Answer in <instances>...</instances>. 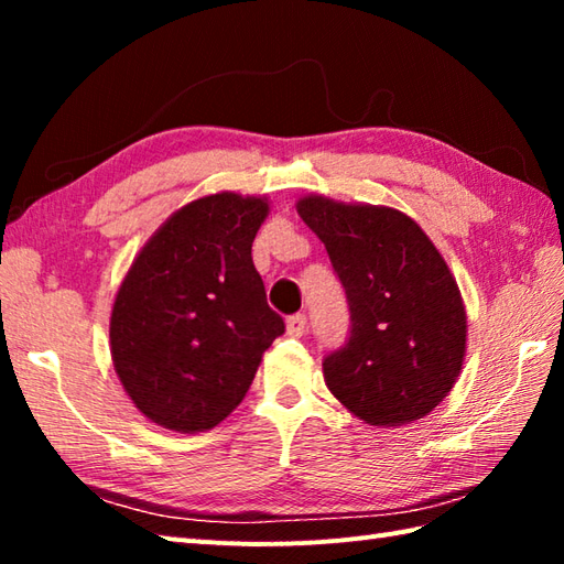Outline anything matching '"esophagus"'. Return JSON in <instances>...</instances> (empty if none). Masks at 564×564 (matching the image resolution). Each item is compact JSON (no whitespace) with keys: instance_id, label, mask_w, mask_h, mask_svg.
Instances as JSON below:
<instances>
[{"instance_id":"obj_1","label":"esophagus","mask_w":564,"mask_h":564,"mask_svg":"<svg viewBox=\"0 0 564 564\" xmlns=\"http://www.w3.org/2000/svg\"><path fill=\"white\" fill-rule=\"evenodd\" d=\"M285 332H289V337H303L307 332V317L305 315H293L285 319Z\"/></svg>"}]
</instances>
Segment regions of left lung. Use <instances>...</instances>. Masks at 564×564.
Returning a JSON list of instances; mask_svg holds the SVG:
<instances>
[{
  "label": "left lung",
  "mask_w": 564,
  "mask_h": 564,
  "mask_svg": "<svg viewBox=\"0 0 564 564\" xmlns=\"http://www.w3.org/2000/svg\"><path fill=\"white\" fill-rule=\"evenodd\" d=\"M295 208L349 301V341L322 364L329 392L370 426L426 416L465 358L467 315L448 263L402 210L317 194Z\"/></svg>",
  "instance_id": "8db88e82"
}]
</instances>
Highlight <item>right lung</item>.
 I'll return each mask as SVG.
<instances>
[{
    "mask_svg": "<svg viewBox=\"0 0 564 564\" xmlns=\"http://www.w3.org/2000/svg\"><path fill=\"white\" fill-rule=\"evenodd\" d=\"M267 215V196L196 198L130 263L111 310V358L128 398L158 426H218L285 332L251 261Z\"/></svg>",
    "mask_w": 564,
    "mask_h": 564,
    "instance_id": "add662e5",
    "label": "right lung"
}]
</instances>
